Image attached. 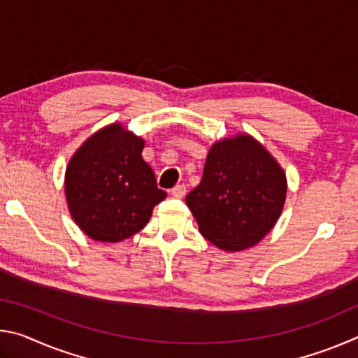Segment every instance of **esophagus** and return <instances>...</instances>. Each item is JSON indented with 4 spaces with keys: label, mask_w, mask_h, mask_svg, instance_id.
I'll list each match as a JSON object with an SVG mask.
<instances>
[{
    "label": "esophagus",
    "mask_w": 358,
    "mask_h": 358,
    "mask_svg": "<svg viewBox=\"0 0 358 358\" xmlns=\"http://www.w3.org/2000/svg\"><path fill=\"white\" fill-rule=\"evenodd\" d=\"M186 194V186L185 185H177L172 189V196L177 197V199H181Z\"/></svg>",
    "instance_id": "34e87169"
}]
</instances>
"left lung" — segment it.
<instances>
[{
	"label": "left lung",
	"instance_id": "obj_1",
	"mask_svg": "<svg viewBox=\"0 0 358 358\" xmlns=\"http://www.w3.org/2000/svg\"><path fill=\"white\" fill-rule=\"evenodd\" d=\"M286 192V173L275 157L254 137L238 134L210 148L186 205L205 238L235 252L257 245L273 229Z\"/></svg>",
	"mask_w": 358,
	"mask_h": 358
}]
</instances>
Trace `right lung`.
Returning <instances> with one entry per match:
<instances>
[{"mask_svg":"<svg viewBox=\"0 0 358 358\" xmlns=\"http://www.w3.org/2000/svg\"><path fill=\"white\" fill-rule=\"evenodd\" d=\"M143 138L120 123L108 124L78 148L66 167L64 192L72 220L90 238H129L166 199L143 161Z\"/></svg>","mask_w":358,"mask_h":358,"instance_id":"right-lung-1","label":"right lung"}]
</instances>
